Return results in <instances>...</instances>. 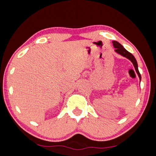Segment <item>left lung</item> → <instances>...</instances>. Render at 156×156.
I'll return each instance as SVG.
<instances>
[{
  "label": "left lung",
  "instance_id": "8db88e82",
  "mask_svg": "<svg viewBox=\"0 0 156 156\" xmlns=\"http://www.w3.org/2000/svg\"><path fill=\"white\" fill-rule=\"evenodd\" d=\"M112 44H113L114 48H115V51L117 53V54L121 55L122 56H123V57H125L126 58L129 59V60H130L132 63H133V64L134 66V68L135 69V71H136L137 74H138L139 78H140V80L141 81V74L140 72H139V69H138V65H137V62L136 59L135 58L134 56L132 55L130 52H129L127 50H126V49L123 48V46H122L121 44H119V42L116 41H112Z\"/></svg>",
  "mask_w": 156,
  "mask_h": 156
}]
</instances>
